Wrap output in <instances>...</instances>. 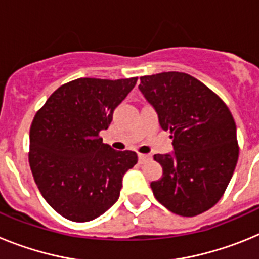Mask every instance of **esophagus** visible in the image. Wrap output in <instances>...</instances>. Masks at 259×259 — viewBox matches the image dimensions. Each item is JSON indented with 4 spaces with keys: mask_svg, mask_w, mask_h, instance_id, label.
<instances>
[{
    "mask_svg": "<svg viewBox=\"0 0 259 259\" xmlns=\"http://www.w3.org/2000/svg\"><path fill=\"white\" fill-rule=\"evenodd\" d=\"M150 159V155H148V154H139V162H140V163H145L146 161H149Z\"/></svg>",
    "mask_w": 259,
    "mask_h": 259,
    "instance_id": "1",
    "label": "esophagus"
}]
</instances>
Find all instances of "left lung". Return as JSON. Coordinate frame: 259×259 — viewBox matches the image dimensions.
I'll return each instance as SVG.
<instances>
[{
	"label": "left lung",
	"instance_id": "obj_1",
	"mask_svg": "<svg viewBox=\"0 0 259 259\" xmlns=\"http://www.w3.org/2000/svg\"><path fill=\"white\" fill-rule=\"evenodd\" d=\"M144 97L170 131L174 152L154 154L163 175L150 183L164 207L194 217L218 202L239 158L236 124L227 105L200 80L184 72L140 77Z\"/></svg>",
	"mask_w": 259,
	"mask_h": 259
}]
</instances>
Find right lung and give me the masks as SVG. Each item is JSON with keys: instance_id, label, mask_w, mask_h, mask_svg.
<instances>
[{"instance_id": "right-lung-1", "label": "right lung", "mask_w": 259, "mask_h": 259, "mask_svg": "<svg viewBox=\"0 0 259 259\" xmlns=\"http://www.w3.org/2000/svg\"><path fill=\"white\" fill-rule=\"evenodd\" d=\"M136 81L80 77L59 87L36 113L29 166L42 197L63 218L93 221L118 201L137 154L114 150L100 132Z\"/></svg>"}]
</instances>
